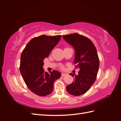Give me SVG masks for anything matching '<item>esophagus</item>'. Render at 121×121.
Returning a JSON list of instances; mask_svg holds the SVG:
<instances>
[{"mask_svg": "<svg viewBox=\"0 0 121 121\" xmlns=\"http://www.w3.org/2000/svg\"><path fill=\"white\" fill-rule=\"evenodd\" d=\"M66 75H67V74H65V73H61V77H64V76H65Z\"/></svg>", "mask_w": 121, "mask_h": 121, "instance_id": "esophagus-1", "label": "esophagus"}]
</instances>
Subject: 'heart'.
Here are the masks:
<instances>
[{
    "mask_svg": "<svg viewBox=\"0 0 121 121\" xmlns=\"http://www.w3.org/2000/svg\"><path fill=\"white\" fill-rule=\"evenodd\" d=\"M60 68L62 69H63L64 68V67L63 66H62V65H61V66H60Z\"/></svg>",
    "mask_w": 121,
    "mask_h": 121,
    "instance_id": "heart-1",
    "label": "heart"
}]
</instances>
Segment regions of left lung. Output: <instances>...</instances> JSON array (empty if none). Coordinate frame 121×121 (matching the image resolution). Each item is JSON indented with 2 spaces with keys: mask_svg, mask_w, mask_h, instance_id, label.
<instances>
[{
  "mask_svg": "<svg viewBox=\"0 0 121 121\" xmlns=\"http://www.w3.org/2000/svg\"><path fill=\"white\" fill-rule=\"evenodd\" d=\"M63 38L75 50L74 63L79 68L78 75L70 73L74 77L73 82L67 86L68 92L79 96L85 93L96 79L99 66V60L95 46L91 40L83 35L74 33L63 36Z\"/></svg>",
  "mask_w": 121,
  "mask_h": 121,
  "instance_id": "left-lung-1",
  "label": "left lung"
}]
</instances>
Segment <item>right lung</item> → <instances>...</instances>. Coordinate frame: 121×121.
Returning <instances> with one entry per match:
<instances>
[{"label": "right lung", "instance_id": "add662e5", "mask_svg": "<svg viewBox=\"0 0 121 121\" xmlns=\"http://www.w3.org/2000/svg\"><path fill=\"white\" fill-rule=\"evenodd\" d=\"M61 35H42L32 39L26 46L21 56L20 69L24 81L32 92L40 96L50 94L53 84L61 73L56 70L45 72L43 60L60 41Z\"/></svg>", "mask_w": 121, "mask_h": 121}]
</instances>
